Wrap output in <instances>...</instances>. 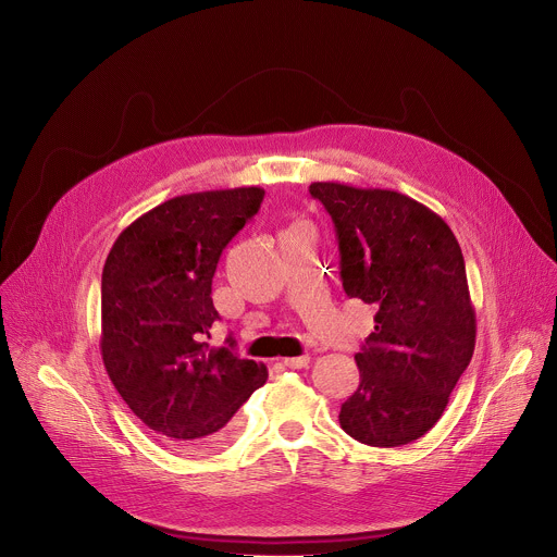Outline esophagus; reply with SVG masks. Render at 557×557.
<instances>
[{
  "label": "esophagus",
  "instance_id": "1",
  "mask_svg": "<svg viewBox=\"0 0 557 557\" xmlns=\"http://www.w3.org/2000/svg\"><path fill=\"white\" fill-rule=\"evenodd\" d=\"M282 363H284L286 368H306V366L310 363V357H308V355H301V357H286V359H282Z\"/></svg>",
  "mask_w": 557,
  "mask_h": 557
}]
</instances>
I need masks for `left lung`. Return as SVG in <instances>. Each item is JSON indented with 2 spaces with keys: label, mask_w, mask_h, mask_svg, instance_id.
<instances>
[{
  "label": "left lung",
  "mask_w": 557,
  "mask_h": 557,
  "mask_svg": "<svg viewBox=\"0 0 557 557\" xmlns=\"http://www.w3.org/2000/svg\"><path fill=\"white\" fill-rule=\"evenodd\" d=\"M310 196L335 222L346 295L376 308L339 423L370 447L408 445L443 417L473 355L462 251L438 213L399 191L312 183Z\"/></svg>",
  "instance_id": "obj_1"
}]
</instances>
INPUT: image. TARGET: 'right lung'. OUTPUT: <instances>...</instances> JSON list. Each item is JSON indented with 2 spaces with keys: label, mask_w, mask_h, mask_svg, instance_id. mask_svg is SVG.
<instances>
[{
  "label": "right lung",
  "mask_w": 557,
  "mask_h": 557,
  "mask_svg": "<svg viewBox=\"0 0 557 557\" xmlns=\"http://www.w3.org/2000/svg\"><path fill=\"white\" fill-rule=\"evenodd\" d=\"M264 189L176 196L136 218L112 245L101 277V357L127 408L189 454L224 447L237 410L269 370L209 348L218 320L211 282L224 247L260 209Z\"/></svg>",
  "instance_id": "add662e5"
}]
</instances>
